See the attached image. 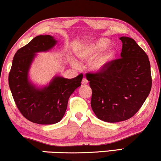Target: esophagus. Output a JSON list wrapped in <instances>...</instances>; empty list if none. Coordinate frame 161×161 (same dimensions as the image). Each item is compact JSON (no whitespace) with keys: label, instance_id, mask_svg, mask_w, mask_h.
<instances>
[{"label":"esophagus","instance_id":"obj_1","mask_svg":"<svg viewBox=\"0 0 161 161\" xmlns=\"http://www.w3.org/2000/svg\"><path fill=\"white\" fill-rule=\"evenodd\" d=\"M87 83H88L87 79L85 78H83V80H82V84L83 85H86V84H87Z\"/></svg>","mask_w":161,"mask_h":161}]
</instances>
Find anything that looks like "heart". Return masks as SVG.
Returning <instances> with one entry per match:
<instances>
[{"instance_id": "obj_1", "label": "heart", "mask_w": 161, "mask_h": 161, "mask_svg": "<svg viewBox=\"0 0 161 161\" xmlns=\"http://www.w3.org/2000/svg\"><path fill=\"white\" fill-rule=\"evenodd\" d=\"M109 44V41L105 38L89 42L78 48L77 55L79 58L85 60L92 58L89 63V67L92 71H103L116 56L115 50L111 47L107 48Z\"/></svg>"}]
</instances>
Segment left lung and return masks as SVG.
<instances>
[{
	"mask_svg": "<svg viewBox=\"0 0 161 161\" xmlns=\"http://www.w3.org/2000/svg\"><path fill=\"white\" fill-rule=\"evenodd\" d=\"M120 58L98 73H87L91 106L99 119L119 122L131 118L144 104L152 87L150 63L132 38L122 36Z\"/></svg>",
	"mask_w": 161,
	"mask_h": 161,
	"instance_id": "obj_1",
	"label": "left lung"
}]
</instances>
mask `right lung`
Masks as SVG:
<instances>
[{"label":"right lung","mask_w":161,"mask_h":161,"mask_svg":"<svg viewBox=\"0 0 161 161\" xmlns=\"http://www.w3.org/2000/svg\"><path fill=\"white\" fill-rule=\"evenodd\" d=\"M58 41L50 35H39L17 50L8 75V85L17 108L24 117L39 125L60 122L67 108L68 100L81 85L83 75L68 79L54 76L45 86L30 80L29 70L37 53L47 52Z\"/></svg>","instance_id":"add662e5"}]
</instances>
